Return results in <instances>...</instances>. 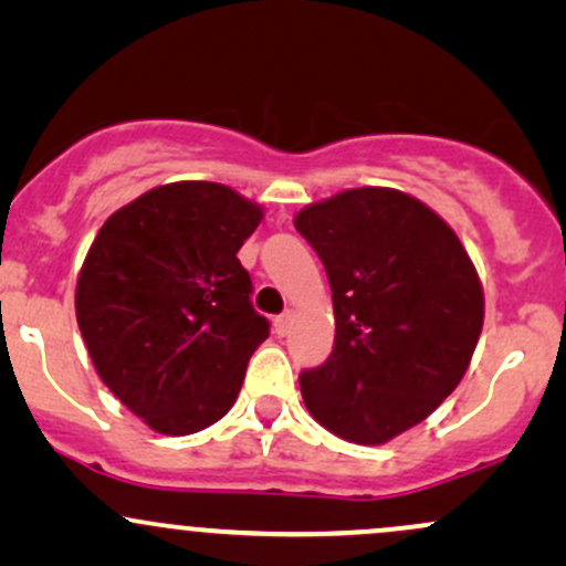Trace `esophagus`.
<instances>
[{
	"label": "esophagus",
	"instance_id": "34e87169",
	"mask_svg": "<svg viewBox=\"0 0 566 566\" xmlns=\"http://www.w3.org/2000/svg\"><path fill=\"white\" fill-rule=\"evenodd\" d=\"M292 316H295V314H292V311H284L282 316H276L274 329H276V335H279V337H284V335L290 333V327H292Z\"/></svg>",
	"mask_w": 566,
	"mask_h": 566
}]
</instances>
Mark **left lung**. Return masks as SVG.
Instances as JSON below:
<instances>
[{
	"label": "left lung",
	"instance_id": "left-lung-1",
	"mask_svg": "<svg viewBox=\"0 0 566 566\" xmlns=\"http://www.w3.org/2000/svg\"><path fill=\"white\" fill-rule=\"evenodd\" d=\"M295 229L333 287L335 348L301 375L305 409L354 444H386L450 396L484 324L482 279L447 220L405 191L348 188Z\"/></svg>",
	"mask_w": 566,
	"mask_h": 566
}]
</instances>
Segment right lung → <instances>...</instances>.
<instances>
[{"label":"right lung","instance_id":"right-lung-1","mask_svg":"<svg viewBox=\"0 0 566 566\" xmlns=\"http://www.w3.org/2000/svg\"><path fill=\"white\" fill-rule=\"evenodd\" d=\"M263 207L210 180L157 186L97 231L76 322L108 391L151 431L188 437L237 401L269 322L237 252Z\"/></svg>","mask_w":566,"mask_h":566}]
</instances>
